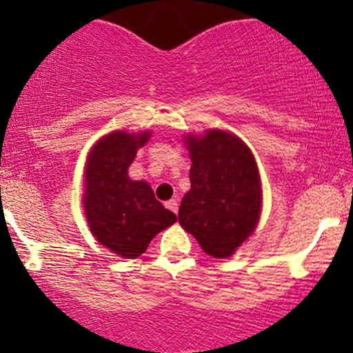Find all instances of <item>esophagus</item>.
Here are the masks:
<instances>
[{
	"mask_svg": "<svg viewBox=\"0 0 353 353\" xmlns=\"http://www.w3.org/2000/svg\"><path fill=\"white\" fill-rule=\"evenodd\" d=\"M165 206L170 210V212H174V213H177V210H179V203H177L176 198L169 199V201L165 203Z\"/></svg>",
	"mask_w": 353,
	"mask_h": 353,
	"instance_id": "obj_1",
	"label": "esophagus"
}]
</instances>
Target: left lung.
Wrapping results in <instances>:
<instances>
[{"label": "left lung", "instance_id": "1", "mask_svg": "<svg viewBox=\"0 0 353 353\" xmlns=\"http://www.w3.org/2000/svg\"><path fill=\"white\" fill-rule=\"evenodd\" d=\"M186 143L193 167L179 223L206 254L229 258L251 236L261 213L258 167L243 141L225 131L188 137Z\"/></svg>", "mask_w": 353, "mask_h": 353}]
</instances>
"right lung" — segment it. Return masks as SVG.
Here are the masks:
<instances>
[{"instance_id": "1", "label": "right lung", "mask_w": 353, "mask_h": 353, "mask_svg": "<svg viewBox=\"0 0 353 353\" xmlns=\"http://www.w3.org/2000/svg\"><path fill=\"white\" fill-rule=\"evenodd\" d=\"M150 133L116 131L102 138L85 167V213L92 234L102 245L124 258H138L176 215L155 199L145 181H131L128 167Z\"/></svg>"}]
</instances>
